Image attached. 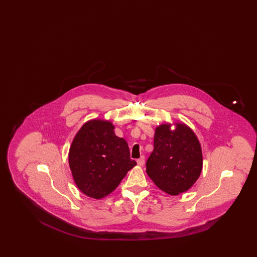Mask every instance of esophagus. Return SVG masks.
<instances>
[{
    "mask_svg": "<svg viewBox=\"0 0 257 257\" xmlns=\"http://www.w3.org/2000/svg\"><path fill=\"white\" fill-rule=\"evenodd\" d=\"M137 164H138V166H140V167L144 166V165H145V157L142 156L140 159L137 160Z\"/></svg>",
    "mask_w": 257,
    "mask_h": 257,
    "instance_id": "1",
    "label": "esophagus"
}]
</instances>
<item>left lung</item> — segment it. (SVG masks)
<instances>
[{
  "mask_svg": "<svg viewBox=\"0 0 257 257\" xmlns=\"http://www.w3.org/2000/svg\"><path fill=\"white\" fill-rule=\"evenodd\" d=\"M202 165L200 143L187 124L167 122L156 127L147 173L160 190L171 196L187 192L198 179Z\"/></svg>",
  "mask_w": 257,
  "mask_h": 257,
  "instance_id": "obj_1",
  "label": "left lung"
}]
</instances>
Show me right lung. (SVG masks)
<instances>
[{"instance_id":"add662e5","label":"right lung","mask_w":257,"mask_h":257,"mask_svg":"<svg viewBox=\"0 0 257 257\" xmlns=\"http://www.w3.org/2000/svg\"><path fill=\"white\" fill-rule=\"evenodd\" d=\"M110 120L93 118L83 124L69 148L68 163L78 189L101 199L110 195L137 163L127 142L114 134Z\"/></svg>"}]
</instances>
